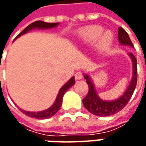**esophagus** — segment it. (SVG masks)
Wrapping results in <instances>:
<instances>
[{
	"mask_svg": "<svg viewBox=\"0 0 146 146\" xmlns=\"http://www.w3.org/2000/svg\"><path fill=\"white\" fill-rule=\"evenodd\" d=\"M75 78H76V80H82L83 79V74H82V72L80 71H78V72H76V75H75Z\"/></svg>",
	"mask_w": 146,
	"mask_h": 146,
	"instance_id": "obj_1",
	"label": "esophagus"
}]
</instances>
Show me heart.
Segmentation results:
<instances>
[{"label": "heart", "instance_id": "1", "mask_svg": "<svg viewBox=\"0 0 146 146\" xmlns=\"http://www.w3.org/2000/svg\"><path fill=\"white\" fill-rule=\"evenodd\" d=\"M103 32V28L100 26H87L79 31L80 36L83 42L86 44H93L97 41L98 48L105 51L109 48L113 40V36L110 31Z\"/></svg>", "mask_w": 146, "mask_h": 146}]
</instances>
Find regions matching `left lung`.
<instances>
[{"instance_id":"8db88e82","label":"left lung","mask_w":146,"mask_h":146,"mask_svg":"<svg viewBox=\"0 0 146 146\" xmlns=\"http://www.w3.org/2000/svg\"><path fill=\"white\" fill-rule=\"evenodd\" d=\"M118 37L119 44L122 45L131 46L134 48L130 37L126 31L119 27ZM128 56L132 60V80L127 88L125 93H123L120 98H117L113 101H105L98 96V93L95 89V86L93 84V81L88 74H84V77L86 80V83L88 85V93L87 96L83 99V104L84 107L94 115L106 117L110 116L119 112L123 109L127 102H129L130 98H132L133 92L136 88L137 81V59L132 53H127Z\"/></svg>"}]
</instances>
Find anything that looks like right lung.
Wrapping results in <instances>:
<instances>
[{
    "label": "right lung",
    "mask_w": 146,
    "mask_h": 146,
    "mask_svg": "<svg viewBox=\"0 0 146 146\" xmlns=\"http://www.w3.org/2000/svg\"><path fill=\"white\" fill-rule=\"evenodd\" d=\"M59 23H44L43 21H36L34 23H31L29 26H27L23 31L20 33L18 36L16 37L15 39L19 38L21 36L26 34L27 32L31 31L33 29H40V30H45V29H51L55 27L58 25ZM14 39V40H15ZM76 83L75 81V77H71L68 81L62 87L60 88L57 98L54 102V103L52 105V106H50L48 109L42 110V111H38V112H31V111H27V110H24L23 109L21 110V111L25 114L26 115L31 117V118H35V119H48L50 117H52L55 115L60 109L62 103V98L64 96V94L70 88V87H72L74 85V84Z\"/></svg>",
    "instance_id": "obj_1"
}]
</instances>
